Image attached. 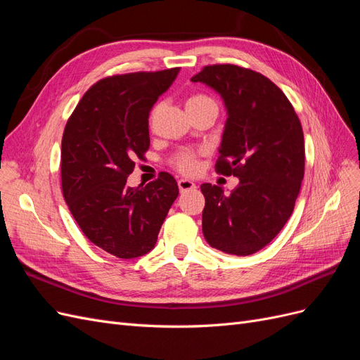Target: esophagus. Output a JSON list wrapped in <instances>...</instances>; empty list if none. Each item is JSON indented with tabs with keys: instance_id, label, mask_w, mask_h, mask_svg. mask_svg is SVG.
<instances>
[{
	"instance_id": "esophagus-1",
	"label": "esophagus",
	"mask_w": 360,
	"mask_h": 360,
	"mask_svg": "<svg viewBox=\"0 0 360 360\" xmlns=\"http://www.w3.org/2000/svg\"><path fill=\"white\" fill-rule=\"evenodd\" d=\"M179 189H180V192L183 193V192H188V191H193L195 188V183L193 181H191V180H186V179H181V180H179Z\"/></svg>"
}]
</instances>
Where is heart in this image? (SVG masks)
<instances>
[{
	"label": "heart",
	"instance_id": "1",
	"mask_svg": "<svg viewBox=\"0 0 360 360\" xmlns=\"http://www.w3.org/2000/svg\"><path fill=\"white\" fill-rule=\"evenodd\" d=\"M210 102L214 103L209 96L193 94L188 99L186 108L195 106V105H202V103H210ZM174 167L184 174L193 172L195 169H197V155L192 153V151H181V153H179L176 158H174Z\"/></svg>",
	"mask_w": 360,
	"mask_h": 360
}]
</instances>
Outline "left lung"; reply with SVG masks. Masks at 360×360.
Here are the masks:
<instances>
[{
	"mask_svg": "<svg viewBox=\"0 0 360 360\" xmlns=\"http://www.w3.org/2000/svg\"><path fill=\"white\" fill-rule=\"evenodd\" d=\"M191 81L221 94L228 118L214 168L240 180L230 195L216 184H201L202 234L225 254H255L284 228L300 192V120L279 86L250 69L214 64Z\"/></svg>",
	"mask_w": 360,
	"mask_h": 360,
	"instance_id": "8db88e82",
	"label": "left lung"
}]
</instances>
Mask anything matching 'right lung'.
Returning <instances> with one entry per match:
<instances>
[{
	"label": "right lung",
	"instance_id": "add662e5",
	"mask_svg": "<svg viewBox=\"0 0 360 360\" xmlns=\"http://www.w3.org/2000/svg\"><path fill=\"white\" fill-rule=\"evenodd\" d=\"M180 68L108 76L84 94L61 141V188L69 210L91 243L118 258L155 248L179 197L177 181L160 172L144 188L126 181L150 147L148 115Z\"/></svg>",
	"mask_w": 360,
	"mask_h": 360
}]
</instances>
